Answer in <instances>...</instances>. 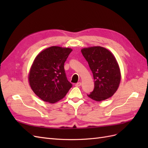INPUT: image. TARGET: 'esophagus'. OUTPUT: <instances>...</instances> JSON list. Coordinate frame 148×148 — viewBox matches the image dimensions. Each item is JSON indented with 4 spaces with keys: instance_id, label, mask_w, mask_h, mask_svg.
I'll list each match as a JSON object with an SVG mask.
<instances>
[{
    "instance_id": "obj_1",
    "label": "esophagus",
    "mask_w": 148,
    "mask_h": 148,
    "mask_svg": "<svg viewBox=\"0 0 148 148\" xmlns=\"http://www.w3.org/2000/svg\"><path fill=\"white\" fill-rule=\"evenodd\" d=\"M82 85V83H81V82H78V83H76L75 84V86H77V87H79V86H80Z\"/></svg>"
}]
</instances>
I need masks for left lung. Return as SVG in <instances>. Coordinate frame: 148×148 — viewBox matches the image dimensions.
<instances>
[{
  "mask_svg": "<svg viewBox=\"0 0 148 148\" xmlns=\"http://www.w3.org/2000/svg\"><path fill=\"white\" fill-rule=\"evenodd\" d=\"M82 53L95 79V88L88 96L96 101L112 96L117 90L121 79L119 66L114 55L100 46L84 48Z\"/></svg>",
  "mask_w": 148,
  "mask_h": 148,
  "instance_id": "obj_1",
  "label": "left lung"
}]
</instances>
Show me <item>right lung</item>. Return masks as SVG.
Wrapping results in <instances>:
<instances>
[{
    "label": "right lung",
    "instance_id": "1",
    "mask_svg": "<svg viewBox=\"0 0 148 148\" xmlns=\"http://www.w3.org/2000/svg\"><path fill=\"white\" fill-rule=\"evenodd\" d=\"M71 51L70 48L52 46L39 53L34 59L29 82L33 92L44 101H59L72 87L64 70V64Z\"/></svg>",
    "mask_w": 148,
    "mask_h": 148
}]
</instances>
